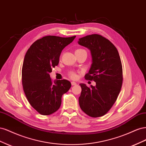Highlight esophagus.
Segmentation results:
<instances>
[{
  "label": "esophagus",
  "instance_id": "obj_1",
  "mask_svg": "<svg viewBox=\"0 0 146 146\" xmlns=\"http://www.w3.org/2000/svg\"><path fill=\"white\" fill-rule=\"evenodd\" d=\"M71 85H72V86H74V85H76L77 83H76V82H71Z\"/></svg>",
  "mask_w": 146,
  "mask_h": 146
}]
</instances>
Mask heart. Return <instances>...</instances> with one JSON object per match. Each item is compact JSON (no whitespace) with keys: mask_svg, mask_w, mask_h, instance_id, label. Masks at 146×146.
<instances>
[{"mask_svg":"<svg viewBox=\"0 0 146 146\" xmlns=\"http://www.w3.org/2000/svg\"><path fill=\"white\" fill-rule=\"evenodd\" d=\"M83 52H86V50L85 49H83V48H78V49L76 50V51H75V54H78V53H81ZM68 75L70 77V78H71L72 79H73V80H76V79H77V75L74 71H70L68 73Z\"/></svg>","mask_w":146,"mask_h":146,"instance_id":"b5f03b06","label":"heart"}]
</instances>
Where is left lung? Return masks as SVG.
Returning <instances> with one entry per match:
<instances>
[{
    "instance_id": "left-lung-1",
    "label": "left lung",
    "mask_w": 146,
    "mask_h": 146,
    "mask_svg": "<svg viewBox=\"0 0 146 146\" xmlns=\"http://www.w3.org/2000/svg\"><path fill=\"white\" fill-rule=\"evenodd\" d=\"M78 42L91 51L92 64L85 78L96 83L91 87L80 84L79 105L89 116H102L113 107L121 90L123 76L120 56L113 43L98 34L87 35Z\"/></svg>"
}]
</instances>
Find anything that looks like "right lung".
<instances>
[{"mask_svg":"<svg viewBox=\"0 0 146 146\" xmlns=\"http://www.w3.org/2000/svg\"><path fill=\"white\" fill-rule=\"evenodd\" d=\"M76 37L44 36L34 42L25 55L22 69L23 90L31 106L42 115L56 111L62 96L71 86L64 79L54 82L49 73L58 64L61 51Z\"/></svg>","mask_w":146,"mask_h":146,"instance_id":"obj_1","label":"right lung"}]
</instances>
